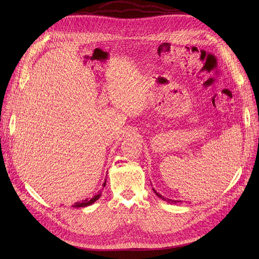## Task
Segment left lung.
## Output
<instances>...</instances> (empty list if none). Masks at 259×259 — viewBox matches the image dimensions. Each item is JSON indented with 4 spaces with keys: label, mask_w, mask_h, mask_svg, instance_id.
I'll use <instances>...</instances> for the list:
<instances>
[{
    "label": "left lung",
    "mask_w": 259,
    "mask_h": 259,
    "mask_svg": "<svg viewBox=\"0 0 259 259\" xmlns=\"http://www.w3.org/2000/svg\"><path fill=\"white\" fill-rule=\"evenodd\" d=\"M152 185V184H151ZM152 190L154 191V193H155V195L156 196H158L160 199H162L164 201H166V202H168V203H171V205H176V203H182L183 201L182 200H174V199H170V198H166L165 196H162L161 194H159L158 192H156V190L154 189V188H152Z\"/></svg>",
    "instance_id": "left-lung-1"
}]
</instances>
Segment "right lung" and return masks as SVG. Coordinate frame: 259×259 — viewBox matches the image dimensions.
Wrapping results in <instances>:
<instances>
[{
  "mask_svg": "<svg viewBox=\"0 0 259 259\" xmlns=\"http://www.w3.org/2000/svg\"><path fill=\"white\" fill-rule=\"evenodd\" d=\"M106 181L107 180H105V182L103 183V187H105L106 186ZM101 195H102V192H100L99 194H97V195H94L91 199H84V200H81V201H77V202H75L74 205H72V207L73 208H85V207H88V206H91L92 203H94L95 201H97L100 197H101Z\"/></svg>",
  "mask_w": 259,
  "mask_h": 259,
  "instance_id": "obj_1",
  "label": "right lung"
}]
</instances>
